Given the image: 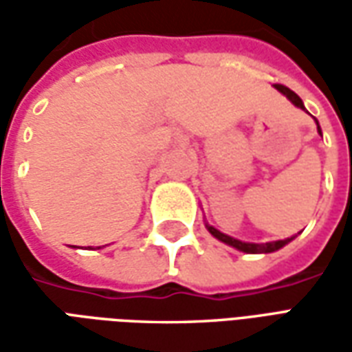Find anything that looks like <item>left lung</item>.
<instances>
[{"instance_id": "obj_1", "label": "left lung", "mask_w": 352, "mask_h": 352, "mask_svg": "<svg viewBox=\"0 0 352 352\" xmlns=\"http://www.w3.org/2000/svg\"><path fill=\"white\" fill-rule=\"evenodd\" d=\"M275 90H279L283 96H287V100H290L292 103H294L296 107H300L302 111H305V105H303V101L300 100V96L296 92H292L290 88L283 87V85H275ZM307 113V111H305ZM315 122H317V130L318 133L322 135V131H320V126H318V120L315 118ZM206 228L209 230V234L213 237H217L219 241H222V243L230 245V247H234V249H237V251L241 252H247V254H267V252H275L279 251V249H283L285 245H288L294 237H287V239H279V241H270V243H249V241H239V239H236V237H230L226 236V234H222L221 230H217L214 226H209L206 222Z\"/></svg>"}]
</instances>
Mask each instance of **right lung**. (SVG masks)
Returning <instances> with one entry per match:
<instances>
[{"label": "right lung", "mask_w": 352, "mask_h": 352, "mask_svg": "<svg viewBox=\"0 0 352 352\" xmlns=\"http://www.w3.org/2000/svg\"><path fill=\"white\" fill-rule=\"evenodd\" d=\"M98 249H101V247H98Z\"/></svg>", "instance_id": "obj_1"}]
</instances>
